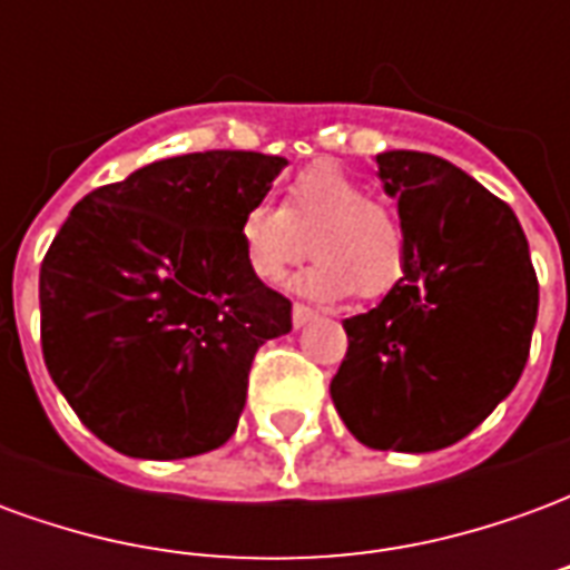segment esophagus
<instances>
[{
	"label": "esophagus",
	"mask_w": 570,
	"mask_h": 570,
	"mask_svg": "<svg viewBox=\"0 0 570 570\" xmlns=\"http://www.w3.org/2000/svg\"><path fill=\"white\" fill-rule=\"evenodd\" d=\"M311 321H317V311H311L308 305H293V326L296 330H302V326H308Z\"/></svg>",
	"instance_id": "obj_1"
}]
</instances>
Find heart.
I'll return each mask as SVG.
<instances>
[{
  "mask_svg": "<svg viewBox=\"0 0 570 570\" xmlns=\"http://www.w3.org/2000/svg\"><path fill=\"white\" fill-rule=\"evenodd\" d=\"M237 240L247 272L262 284H277L308 249L317 253V265L296 284L317 298H342L351 289L360 298H382L406 268V232L394 207L366 198L357 176L333 161L293 176L281 207L249 204Z\"/></svg>",
  "mask_w": 570,
  "mask_h": 570,
  "instance_id": "1",
  "label": "heart"
}]
</instances>
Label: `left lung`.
Masks as SVG:
<instances>
[{"label":"left lung","instance_id":"obj_1","mask_svg":"<svg viewBox=\"0 0 570 570\" xmlns=\"http://www.w3.org/2000/svg\"><path fill=\"white\" fill-rule=\"evenodd\" d=\"M406 232L400 284L347 317L330 394L370 449L436 452L489 419L525 370L538 274L515 213L445 158L382 151Z\"/></svg>","mask_w":570,"mask_h":570}]
</instances>
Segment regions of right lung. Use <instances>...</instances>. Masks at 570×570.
<instances>
[{"label":"right lung","instance_id":"add662e5","mask_svg":"<svg viewBox=\"0 0 570 570\" xmlns=\"http://www.w3.org/2000/svg\"><path fill=\"white\" fill-rule=\"evenodd\" d=\"M284 167L176 155L94 188L60 225L39 272L45 366L116 452L174 461L235 433L256 351L293 330L289 298L247 272L237 240Z\"/></svg>","mask_w":570,"mask_h":570}]
</instances>
